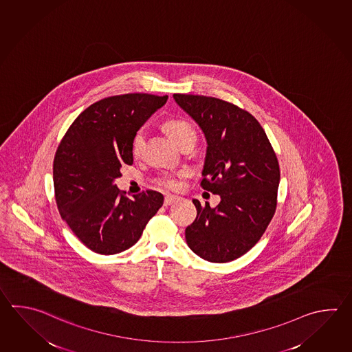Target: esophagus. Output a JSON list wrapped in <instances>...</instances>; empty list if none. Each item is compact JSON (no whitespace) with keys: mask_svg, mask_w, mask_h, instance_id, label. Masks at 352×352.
Instances as JSON below:
<instances>
[{"mask_svg":"<svg viewBox=\"0 0 352 352\" xmlns=\"http://www.w3.org/2000/svg\"><path fill=\"white\" fill-rule=\"evenodd\" d=\"M179 199L177 195H173V194H168V195H165L164 198V206L165 207H168V206H170L173 204L174 201H177Z\"/></svg>","mask_w":352,"mask_h":352,"instance_id":"esophagus-1","label":"esophagus"}]
</instances>
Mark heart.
I'll list each match as a JSON object with an SVG mask.
<instances>
[{"instance_id":"b5f03b06","label":"heart","mask_w":352,"mask_h":352,"mask_svg":"<svg viewBox=\"0 0 352 352\" xmlns=\"http://www.w3.org/2000/svg\"><path fill=\"white\" fill-rule=\"evenodd\" d=\"M164 129L169 134V137L172 138L173 140L179 146L182 144L188 143V142L194 143V140H195V130H194L193 125L184 119H178V118L168 119L164 122ZM145 135H146L145 129H139L133 137L131 153L135 157H138L143 151ZM163 184L166 188L174 189V188L179 187V180L173 178V177H168L163 180Z\"/></svg>"}]
</instances>
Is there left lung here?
<instances>
[{"label":"left lung","mask_w":352,"mask_h":352,"mask_svg":"<svg viewBox=\"0 0 352 352\" xmlns=\"http://www.w3.org/2000/svg\"><path fill=\"white\" fill-rule=\"evenodd\" d=\"M173 98L207 140L201 188L221 197L215 208L193 199L197 218L186 230L188 245L209 262H230L250 251L272 219L278 160L265 130L248 111L210 96Z\"/></svg>","instance_id":"obj_1"}]
</instances>
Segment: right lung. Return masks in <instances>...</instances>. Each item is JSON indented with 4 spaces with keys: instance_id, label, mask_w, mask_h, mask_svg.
Returning <instances> with one entry per match:
<instances>
[{
    "instance_id": "1",
    "label": "right lung",
    "mask_w": 352,
    "mask_h": 352,
    "mask_svg": "<svg viewBox=\"0 0 352 352\" xmlns=\"http://www.w3.org/2000/svg\"><path fill=\"white\" fill-rule=\"evenodd\" d=\"M168 96L125 94L85 109L66 131L54 159L58 213L89 250L116 254L137 243L163 206V194L146 190L130 199L114 180L133 164L131 140Z\"/></svg>"
}]
</instances>
